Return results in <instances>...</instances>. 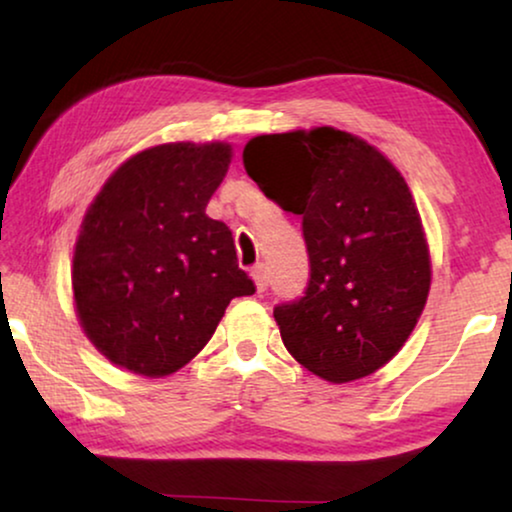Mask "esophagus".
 Segmentation results:
<instances>
[{"mask_svg": "<svg viewBox=\"0 0 512 512\" xmlns=\"http://www.w3.org/2000/svg\"><path fill=\"white\" fill-rule=\"evenodd\" d=\"M251 275H254V282H256L258 293H263L265 289H268V282H270V277H268V265L258 263L256 268L251 270Z\"/></svg>", "mask_w": 512, "mask_h": 512, "instance_id": "34e87169", "label": "esophagus"}]
</instances>
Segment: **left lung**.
<instances>
[{"instance_id": "8db88e82", "label": "left lung", "mask_w": 512, "mask_h": 512, "mask_svg": "<svg viewBox=\"0 0 512 512\" xmlns=\"http://www.w3.org/2000/svg\"><path fill=\"white\" fill-rule=\"evenodd\" d=\"M242 158L270 200L303 216L310 279L303 296L275 307L286 349L335 384L375 373L408 340L431 286L401 172L335 128L254 137Z\"/></svg>"}]
</instances>
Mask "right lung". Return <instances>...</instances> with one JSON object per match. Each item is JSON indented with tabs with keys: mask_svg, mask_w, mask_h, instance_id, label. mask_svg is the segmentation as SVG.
I'll use <instances>...</instances> for the list:
<instances>
[{
	"mask_svg": "<svg viewBox=\"0 0 512 512\" xmlns=\"http://www.w3.org/2000/svg\"><path fill=\"white\" fill-rule=\"evenodd\" d=\"M230 146L160 144L118 167L90 205L74 249V300L90 342L132 373L170 375L256 291L235 240L205 207Z\"/></svg>",
	"mask_w": 512,
	"mask_h": 512,
	"instance_id": "1",
	"label": "right lung"
}]
</instances>
